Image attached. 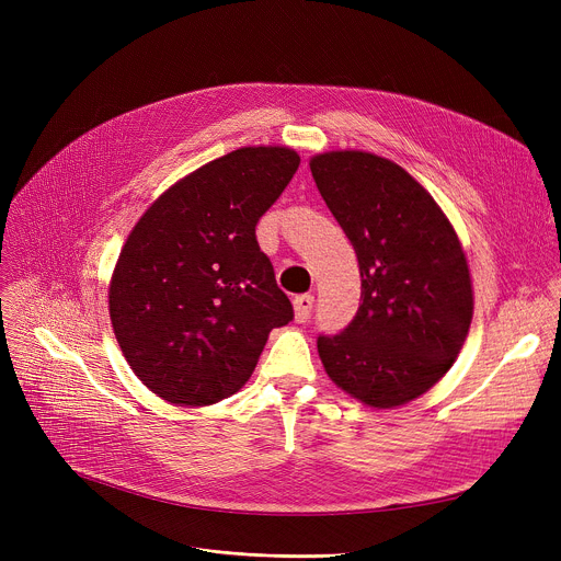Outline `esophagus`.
I'll use <instances>...</instances> for the list:
<instances>
[{"mask_svg": "<svg viewBox=\"0 0 561 561\" xmlns=\"http://www.w3.org/2000/svg\"><path fill=\"white\" fill-rule=\"evenodd\" d=\"M293 309H296L298 322H307V318L311 316V309H313V296H298L296 300H293Z\"/></svg>", "mask_w": 561, "mask_h": 561, "instance_id": "34e87169", "label": "esophagus"}]
</instances>
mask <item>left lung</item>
<instances>
[{"mask_svg": "<svg viewBox=\"0 0 561 561\" xmlns=\"http://www.w3.org/2000/svg\"><path fill=\"white\" fill-rule=\"evenodd\" d=\"M313 182L357 252L362 305L350 325L318 336L336 387L389 409L430 391L455 364L473 318L457 233L398 163L368 152L311 159Z\"/></svg>", "mask_w": 561, "mask_h": 561, "instance_id": "left-lung-1", "label": "left lung"}]
</instances>
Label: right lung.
<instances>
[{
	"mask_svg": "<svg viewBox=\"0 0 561 561\" xmlns=\"http://www.w3.org/2000/svg\"><path fill=\"white\" fill-rule=\"evenodd\" d=\"M300 165L288 147H241L168 188L142 214L108 286L125 359L159 398L202 407L250 379L293 305L256 222Z\"/></svg>",
	"mask_w": 561,
	"mask_h": 561,
	"instance_id": "add662e5",
	"label": "right lung"
}]
</instances>
